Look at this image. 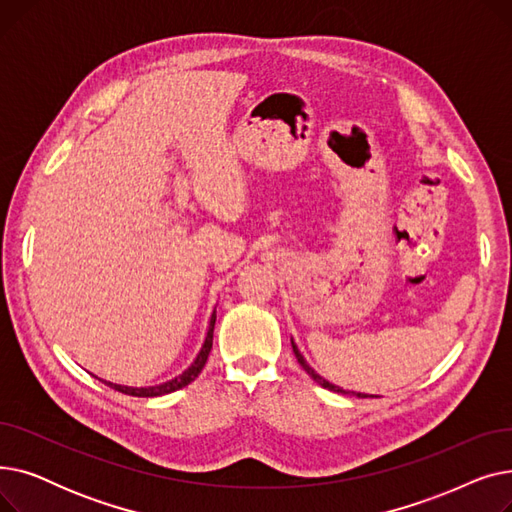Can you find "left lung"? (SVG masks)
<instances>
[{
  "mask_svg": "<svg viewBox=\"0 0 512 512\" xmlns=\"http://www.w3.org/2000/svg\"><path fill=\"white\" fill-rule=\"evenodd\" d=\"M290 344H292V353H294V357H297V361L301 363V367L311 375V378L319 384V386H324V388H328V390H332V392H340V394H355V396H359V398H367V394H361V392H348V390H342V388H338V386H334V384H330L328 380H324V378H321V375L319 373H315L309 365H307V361L303 359V355L299 353V348H297V344H294L292 340H290Z\"/></svg>",
  "mask_w": 512,
  "mask_h": 512,
  "instance_id": "obj_1",
  "label": "left lung"
}]
</instances>
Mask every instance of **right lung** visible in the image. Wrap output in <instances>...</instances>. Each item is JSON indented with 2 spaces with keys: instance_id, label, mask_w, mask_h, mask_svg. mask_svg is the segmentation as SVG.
Masks as SVG:
<instances>
[{
  "instance_id": "1",
  "label": "right lung",
  "mask_w": 512,
  "mask_h": 512,
  "mask_svg": "<svg viewBox=\"0 0 512 512\" xmlns=\"http://www.w3.org/2000/svg\"><path fill=\"white\" fill-rule=\"evenodd\" d=\"M213 326H215V311L209 319V328H207V336H205V342L201 346V351L197 355V359L193 361V365L188 367L184 373H180L178 378L166 382V384H159V386H149V388H130V386H120V384H112V382H105L110 388L122 392V394H128V396H141V398H151V396H161V394H170V392H176L184 386H188L191 382H195L197 375L203 371L205 363H207V357L211 353V344H213Z\"/></svg>"
}]
</instances>
